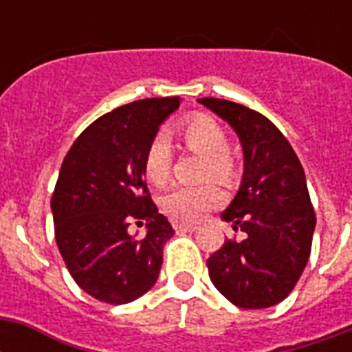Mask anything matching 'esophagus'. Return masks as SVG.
<instances>
[{"label":"esophagus","instance_id":"esophagus-1","mask_svg":"<svg viewBox=\"0 0 352 352\" xmlns=\"http://www.w3.org/2000/svg\"><path fill=\"white\" fill-rule=\"evenodd\" d=\"M173 228H175L177 232H195L197 230V226L188 225V223H173Z\"/></svg>","mask_w":352,"mask_h":352}]
</instances>
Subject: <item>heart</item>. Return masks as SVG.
I'll return each instance as SVG.
<instances>
[{"instance_id":"heart-1","label":"heart","mask_w":352,"mask_h":352,"mask_svg":"<svg viewBox=\"0 0 352 352\" xmlns=\"http://www.w3.org/2000/svg\"><path fill=\"white\" fill-rule=\"evenodd\" d=\"M175 135L182 148L190 153L203 157L199 170L201 179L214 177L223 184H232L237 179V162L228 148L225 129L208 115H193L175 126ZM171 146L164 137H155L144 153V173L149 182L162 186L170 179ZM225 195L215 182L208 181L193 186H177L162 197V208L177 221H199L210 210L223 204Z\"/></svg>"}]
</instances>
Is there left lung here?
<instances>
[{
  "mask_svg": "<svg viewBox=\"0 0 352 352\" xmlns=\"http://www.w3.org/2000/svg\"><path fill=\"white\" fill-rule=\"evenodd\" d=\"M197 102L228 122L243 148L241 186L221 219L246 235L212 254L210 279L235 307L267 309L292 292L311 256L316 215L305 171L261 113L221 98Z\"/></svg>",
  "mask_w": 352,
  "mask_h": 352,
  "instance_id": "obj_1",
  "label": "left lung"
}]
</instances>
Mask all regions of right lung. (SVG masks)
Masks as SVG:
<instances>
[{
    "mask_svg": "<svg viewBox=\"0 0 352 352\" xmlns=\"http://www.w3.org/2000/svg\"><path fill=\"white\" fill-rule=\"evenodd\" d=\"M181 98H146L117 107L85 127L63 159L51 199L54 235L78 287L124 305L159 279L162 248L175 230L144 182V153ZM133 219L146 234H129ZM142 224V223H141Z\"/></svg>",
    "mask_w": 352,
    "mask_h": 352,
    "instance_id": "obj_1",
    "label": "right lung"
}]
</instances>
